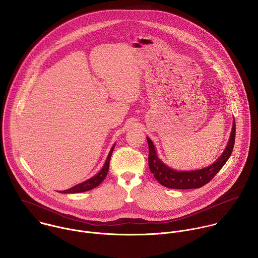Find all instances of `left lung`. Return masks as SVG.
Returning a JSON list of instances; mask_svg holds the SVG:
<instances>
[{
    "mask_svg": "<svg viewBox=\"0 0 258 258\" xmlns=\"http://www.w3.org/2000/svg\"><path fill=\"white\" fill-rule=\"evenodd\" d=\"M235 120L232 127L231 136L228 142V145L223 152V154L219 157V159L214 162L212 165L205 167L199 170L192 171H176L164 163L157 157L154 145L152 141L147 137L148 147H149V155H148V163L150 171L153 173L154 177L160 182L163 186L169 188H178V189H188V188H198L206 183H208L224 166L226 161L231 156L234 142H235Z\"/></svg>",
    "mask_w": 258,
    "mask_h": 258,
    "instance_id": "1",
    "label": "left lung"
}]
</instances>
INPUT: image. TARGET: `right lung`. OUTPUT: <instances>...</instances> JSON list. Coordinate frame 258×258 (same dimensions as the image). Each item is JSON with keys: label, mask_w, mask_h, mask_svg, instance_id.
<instances>
[{"label": "right lung", "mask_w": 258, "mask_h": 258, "mask_svg": "<svg viewBox=\"0 0 258 258\" xmlns=\"http://www.w3.org/2000/svg\"><path fill=\"white\" fill-rule=\"evenodd\" d=\"M115 145L112 147L108 157H107V160L105 162V165L103 166V168L101 169V171L96 174L95 176H93L92 178L82 182V183H79L67 190H61L59 192H64V194H75V192H83V191H87V190H90V189H93L95 188L96 186H98L106 177L108 171H109V166H110V159H111V156H112V152H113V149H114Z\"/></svg>", "instance_id": "obj_1"}]
</instances>
